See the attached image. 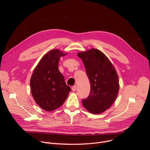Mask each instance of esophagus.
<instances>
[{
    "label": "esophagus",
    "mask_w": 150,
    "mask_h": 150,
    "mask_svg": "<svg viewBox=\"0 0 150 150\" xmlns=\"http://www.w3.org/2000/svg\"><path fill=\"white\" fill-rule=\"evenodd\" d=\"M76 89H77L76 86H72V91H76Z\"/></svg>",
    "instance_id": "esophagus-1"
}]
</instances>
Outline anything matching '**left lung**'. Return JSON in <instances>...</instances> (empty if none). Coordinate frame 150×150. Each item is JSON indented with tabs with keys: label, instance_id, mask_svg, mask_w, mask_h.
<instances>
[{
	"label": "left lung",
	"instance_id": "1",
	"mask_svg": "<svg viewBox=\"0 0 150 150\" xmlns=\"http://www.w3.org/2000/svg\"><path fill=\"white\" fill-rule=\"evenodd\" d=\"M85 66L91 84L88 97L82 99L84 107L93 114H99L115 102L119 91L116 71L108 57L98 49L78 53Z\"/></svg>",
	"mask_w": 150,
	"mask_h": 150
}]
</instances>
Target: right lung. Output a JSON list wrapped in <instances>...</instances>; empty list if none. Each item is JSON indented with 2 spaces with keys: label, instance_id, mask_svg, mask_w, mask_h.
I'll return each mask as SVG.
<instances>
[{
  "label": "right lung",
  "instance_id": "obj_1",
  "mask_svg": "<svg viewBox=\"0 0 150 150\" xmlns=\"http://www.w3.org/2000/svg\"><path fill=\"white\" fill-rule=\"evenodd\" d=\"M65 55L57 49L49 51L40 61L31 77L33 96L36 103L47 111L61 106L71 91L58 69L59 59Z\"/></svg>",
  "mask_w": 150,
  "mask_h": 150
}]
</instances>
